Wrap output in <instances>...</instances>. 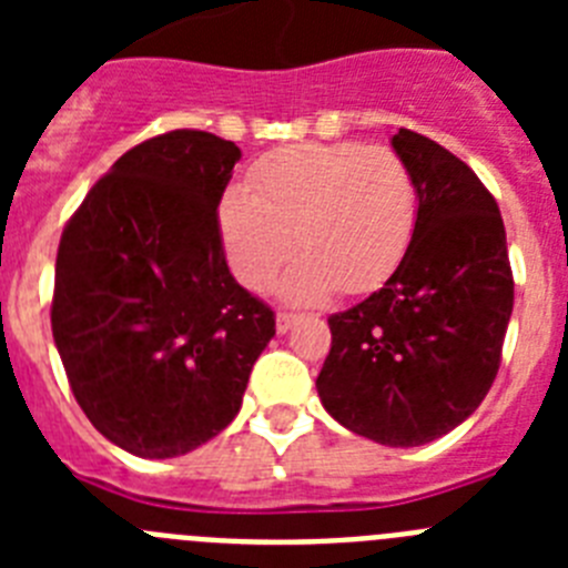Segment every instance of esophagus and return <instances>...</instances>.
Listing matches in <instances>:
<instances>
[{
	"instance_id": "obj_1",
	"label": "esophagus",
	"mask_w": 568,
	"mask_h": 568,
	"mask_svg": "<svg viewBox=\"0 0 568 568\" xmlns=\"http://www.w3.org/2000/svg\"><path fill=\"white\" fill-rule=\"evenodd\" d=\"M295 321H298V313H290V310H278V315H275V329H278V333H287V329H293Z\"/></svg>"
}]
</instances>
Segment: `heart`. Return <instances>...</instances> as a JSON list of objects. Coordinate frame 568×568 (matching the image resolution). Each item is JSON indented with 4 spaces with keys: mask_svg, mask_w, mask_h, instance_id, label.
<instances>
[{
    "mask_svg": "<svg viewBox=\"0 0 568 568\" xmlns=\"http://www.w3.org/2000/svg\"><path fill=\"white\" fill-rule=\"evenodd\" d=\"M219 222L230 267L247 287L270 284L298 241L304 255L281 281L290 298L364 293L409 250L418 187L386 144H293L255 162L247 190L224 195Z\"/></svg>",
    "mask_w": 568,
    "mask_h": 568,
    "instance_id": "obj_1",
    "label": "heart"
}]
</instances>
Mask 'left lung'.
Returning <instances> with one entry per match:
<instances>
[{
	"label": "left lung",
	"instance_id": "left-lung-1",
	"mask_svg": "<svg viewBox=\"0 0 568 568\" xmlns=\"http://www.w3.org/2000/svg\"><path fill=\"white\" fill-rule=\"evenodd\" d=\"M393 148L418 187L409 250L381 290L329 315L321 404L384 446H420L464 424L498 375L515 278L495 195L458 155L400 128Z\"/></svg>",
	"mask_w": 568,
	"mask_h": 568
}]
</instances>
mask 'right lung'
<instances>
[{
	"mask_svg": "<svg viewBox=\"0 0 568 568\" xmlns=\"http://www.w3.org/2000/svg\"><path fill=\"white\" fill-rule=\"evenodd\" d=\"M241 150L204 130L135 144L70 215L50 327L99 433L175 458L239 415L275 313L224 258L219 202Z\"/></svg>",
	"mask_w": 568,
	"mask_h": 568,
	"instance_id": "1",
	"label": "right lung"
}]
</instances>
